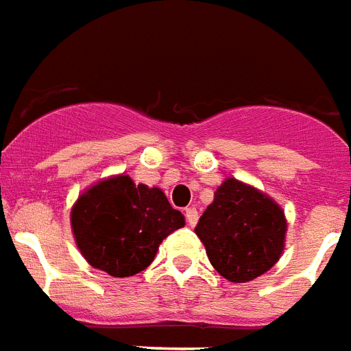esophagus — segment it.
Returning a JSON list of instances; mask_svg holds the SVG:
<instances>
[{"label":"esophagus","mask_w":351,"mask_h":351,"mask_svg":"<svg viewBox=\"0 0 351 351\" xmlns=\"http://www.w3.org/2000/svg\"><path fill=\"white\" fill-rule=\"evenodd\" d=\"M186 223L187 226H191L193 228L195 224H197V221H199V211H197V208H186Z\"/></svg>","instance_id":"esophagus-1"}]
</instances>
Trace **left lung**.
<instances>
[{
  "label": "left lung",
  "mask_w": 351,
  "mask_h": 351,
  "mask_svg": "<svg viewBox=\"0 0 351 351\" xmlns=\"http://www.w3.org/2000/svg\"><path fill=\"white\" fill-rule=\"evenodd\" d=\"M285 232L282 208L235 178L221 184L195 228L213 269L235 283L250 282L276 263Z\"/></svg>",
  "instance_id": "8db88e82"
}]
</instances>
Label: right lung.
<instances>
[{"instance_id":"right-lung-1","label":"right lung","mask_w":351,"mask_h":351,"mask_svg":"<svg viewBox=\"0 0 351 351\" xmlns=\"http://www.w3.org/2000/svg\"><path fill=\"white\" fill-rule=\"evenodd\" d=\"M184 226V215L158 187L114 176L80 195L71 210L77 247L88 263L127 278L145 271L160 243Z\"/></svg>"}]
</instances>
